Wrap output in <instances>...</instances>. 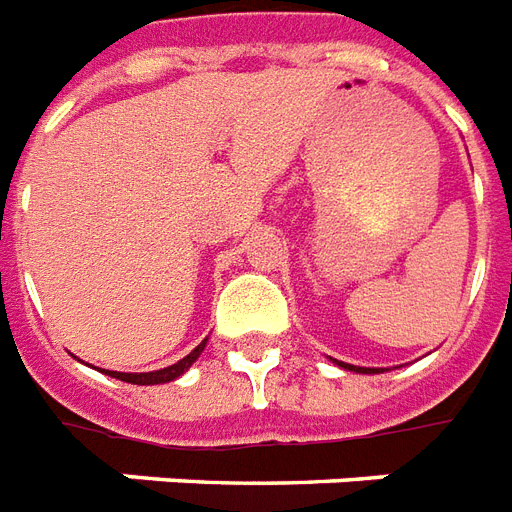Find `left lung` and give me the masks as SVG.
Instances as JSON below:
<instances>
[{"label": "left lung", "instance_id": "left-lung-1", "mask_svg": "<svg viewBox=\"0 0 512 512\" xmlns=\"http://www.w3.org/2000/svg\"><path fill=\"white\" fill-rule=\"evenodd\" d=\"M335 365L343 367V370H351V372H367V375H372V372H383L378 370V367H354V365H346V362H338V359H333Z\"/></svg>", "mask_w": 512, "mask_h": 512}]
</instances>
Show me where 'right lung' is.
<instances>
[{"instance_id": "obj_1", "label": "right lung", "mask_w": 512, "mask_h": 512, "mask_svg": "<svg viewBox=\"0 0 512 512\" xmlns=\"http://www.w3.org/2000/svg\"><path fill=\"white\" fill-rule=\"evenodd\" d=\"M208 341V338H206ZM206 341L198 343L195 349L187 354L185 359H179L177 365L171 367H163V370H153V372H116V370H102L105 375H110V378H118L124 380V383H134V386H158V383H169V380H177L182 372L187 370V367L195 362V359L200 357V351L206 349Z\"/></svg>"}]
</instances>
